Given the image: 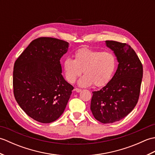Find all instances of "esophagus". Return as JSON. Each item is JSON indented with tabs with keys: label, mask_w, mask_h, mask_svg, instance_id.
<instances>
[{
	"label": "esophagus",
	"mask_w": 155,
	"mask_h": 155,
	"mask_svg": "<svg viewBox=\"0 0 155 155\" xmlns=\"http://www.w3.org/2000/svg\"><path fill=\"white\" fill-rule=\"evenodd\" d=\"M74 91L77 92V93H80V92L81 91V89H80V88H75Z\"/></svg>",
	"instance_id": "34e87169"
}]
</instances>
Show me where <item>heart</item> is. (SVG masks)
I'll list each match as a JSON object with an SVG mask.
<instances>
[{
	"label": "heart",
	"mask_w": 155,
	"mask_h": 155,
	"mask_svg": "<svg viewBox=\"0 0 155 155\" xmlns=\"http://www.w3.org/2000/svg\"><path fill=\"white\" fill-rule=\"evenodd\" d=\"M75 57L65 58L63 68L66 79L71 83L83 70L85 74L78 81L80 87H89L93 83L97 87L103 86L110 80L116 68V56L110 51L83 48L75 52Z\"/></svg>",
	"instance_id": "b5f03b06"
}]
</instances>
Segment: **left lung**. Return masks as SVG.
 Masks as SVG:
<instances>
[{"label":"left lung","instance_id":"1","mask_svg":"<svg viewBox=\"0 0 155 155\" xmlns=\"http://www.w3.org/2000/svg\"><path fill=\"white\" fill-rule=\"evenodd\" d=\"M118 62L112 79L100 91L93 92L91 110L102 123H113L127 117L139 100L143 69L135 51L126 43L106 41Z\"/></svg>","mask_w":155,"mask_h":155}]
</instances>
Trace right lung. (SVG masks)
I'll use <instances>...</instances> for the list:
<instances>
[{
	"instance_id": "right-lung-1",
	"label": "right lung",
	"mask_w": 155,
	"mask_h": 155,
	"mask_svg": "<svg viewBox=\"0 0 155 155\" xmlns=\"http://www.w3.org/2000/svg\"><path fill=\"white\" fill-rule=\"evenodd\" d=\"M68 47L57 38H38L15 62V99L26 114L40 123H50L61 117L74 88L62 75L60 62Z\"/></svg>"
}]
</instances>
